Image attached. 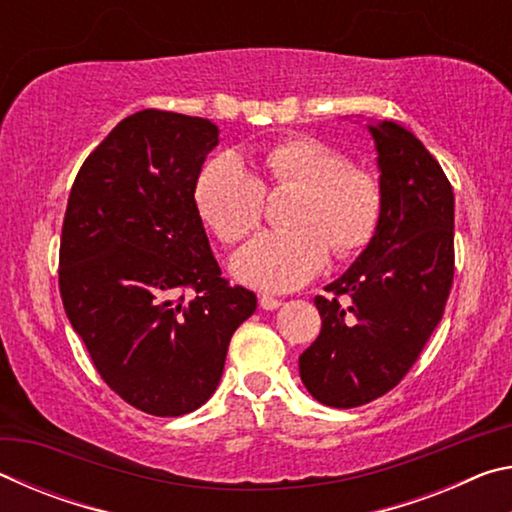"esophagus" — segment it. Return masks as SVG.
<instances>
[{
  "mask_svg": "<svg viewBox=\"0 0 512 512\" xmlns=\"http://www.w3.org/2000/svg\"><path fill=\"white\" fill-rule=\"evenodd\" d=\"M280 305H282V302L277 300V298H273V296H266V293H262V296H259V307L266 309V311H273V309H277Z\"/></svg>",
  "mask_w": 512,
  "mask_h": 512,
  "instance_id": "1",
  "label": "esophagus"
}]
</instances>
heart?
<instances>
[{
    "instance_id": "obj_1",
    "label": "heart",
    "mask_w": 512,
    "mask_h": 512,
    "mask_svg": "<svg viewBox=\"0 0 512 512\" xmlns=\"http://www.w3.org/2000/svg\"><path fill=\"white\" fill-rule=\"evenodd\" d=\"M273 189H300L291 232H262L232 257V273L248 287L293 291L316 277L329 255L352 257L377 235L384 189L366 167L348 164L316 137H289L262 155ZM194 201L203 221L225 244H235L264 216L262 180L235 153H221L196 178Z\"/></svg>"
}]
</instances>
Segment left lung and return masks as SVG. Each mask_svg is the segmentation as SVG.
Listing matches in <instances>:
<instances>
[{
    "mask_svg": "<svg viewBox=\"0 0 512 512\" xmlns=\"http://www.w3.org/2000/svg\"><path fill=\"white\" fill-rule=\"evenodd\" d=\"M384 212L377 235L316 296L318 339L300 354V379L320 404L352 409L400 384L418 361L454 280V192L436 158L395 121L368 124ZM339 295L351 298L341 308Z\"/></svg>",
    "mask_w": 512,
    "mask_h": 512,
    "instance_id": "8db88e82",
    "label": "left lung"
}]
</instances>
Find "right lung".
Returning <instances> with one entry per match:
<instances>
[{
    "label": "right lung",
    "mask_w": 512,
    "mask_h": 512,
    "mask_svg": "<svg viewBox=\"0 0 512 512\" xmlns=\"http://www.w3.org/2000/svg\"><path fill=\"white\" fill-rule=\"evenodd\" d=\"M216 144L210 119L140 110L88 155L67 201L65 314L101 379L158 418L210 400L232 334L257 309L253 291L221 277L194 201Z\"/></svg>",
    "instance_id": "right-lung-1"
}]
</instances>
